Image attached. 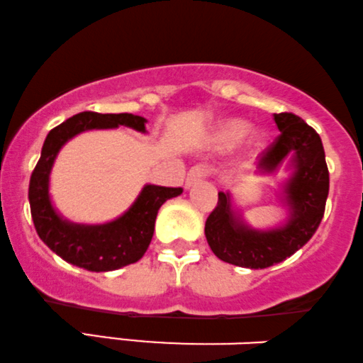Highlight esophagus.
I'll use <instances>...</instances> for the list:
<instances>
[{"label": "esophagus", "mask_w": 363, "mask_h": 363, "mask_svg": "<svg viewBox=\"0 0 363 363\" xmlns=\"http://www.w3.org/2000/svg\"><path fill=\"white\" fill-rule=\"evenodd\" d=\"M207 174H208L207 166H203V164H195V166H191L190 172L186 173L185 186H186V189H190V186L197 185L199 182H202L203 178L207 177Z\"/></svg>", "instance_id": "obj_1"}]
</instances>
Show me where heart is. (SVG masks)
I'll return each instance as SVG.
<instances>
[{
	"label": "heart",
	"instance_id": "1",
	"mask_svg": "<svg viewBox=\"0 0 363 363\" xmlns=\"http://www.w3.org/2000/svg\"><path fill=\"white\" fill-rule=\"evenodd\" d=\"M250 123L241 121V118H229V121L223 122L219 125V129L216 132V143L223 147H229L233 144L240 143V140L248 134ZM265 143L263 134H255L251 139V146L253 149H259Z\"/></svg>",
	"mask_w": 363,
	"mask_h": 363
}]
</instances>
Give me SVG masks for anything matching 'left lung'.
<instances>
[{
  "instance_id": "obj_1",
  "label": "left lung",
  "mask_w": 363,
  "mask_h": 363,
  "mask_svg": "<svg viewBox=\"0 0 363 363\" xmlns=\"http://www.w3.org/2000/svg\"><path fill=\"white\" fill-rule=\"evenodd\" d=\"M274 121L280 134L259 155L258 166L259 173H274L291 157L292 174L282 190L287 223L268 231L248 228L234 212L228 191H219L217 206L206 220V238L216 257L253 270L284 262L313 238L330 191V172L318 132L289 112L274 113Z\"/></svg>"
}]
</instances>
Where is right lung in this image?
Wrapping results in <instances>:
<instances>
[{"label":"right lung","instance_id":"add662e5","mask_svg":"<svg viewBox=\"0 0 363 363\" xmlns=\"http://www.w3.org/2000/svg\"><path fill=\"white\" fill-rule=\"evenodd\" d=\"M146 118L132 113L81 112L47 134L40 160L28 185L30 212L42 241L71 265L89 272H112L135 263L146 253L160 207L183 189L146 185L125 214L106 224L86 225L62 219L49 197V174L59 149L76 134L123 125L146 132Z\"/></svg>","mask_w":363,"mask_h":363}]
</instances>
